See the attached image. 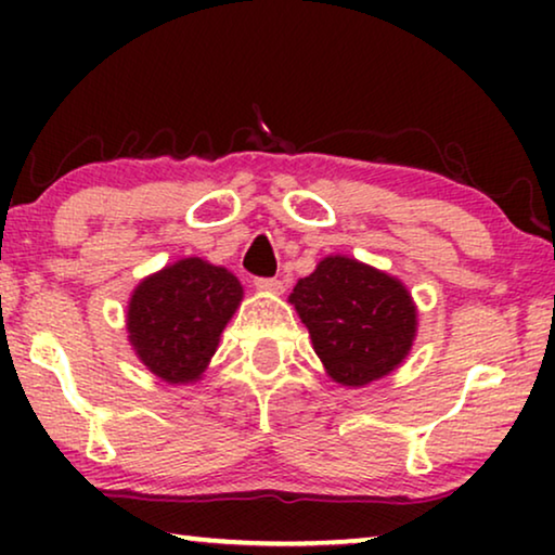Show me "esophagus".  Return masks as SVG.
Returning <instances> with one entry per match:
<instances>
[{
	"mask_svg": "<svg viewBox=\"0 0 555 555\" xmlns=\"http://www.w3.org/2000/svg\"><path fill=\"white\" fill-rule=\"evenodd\" d=\"M255 287L262 293H283V280L278 278H255Z\"/></svg>",
	"mask_w": 555,
	"mask_h": 555,
	"instance_id": "esophagus-1",
	"label": "esophagus"
}]
</instances>
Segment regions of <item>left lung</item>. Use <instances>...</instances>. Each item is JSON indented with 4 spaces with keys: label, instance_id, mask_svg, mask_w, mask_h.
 Returning <instances> with one entry per match:
<instances>
[{
    "label": "left lung",
    "instance_id": "1",
    "mask_svg": "<svg viewBox=\"0 0 555 555\" xmlns=\"http://www.w3.org/2000/svg\"><path fill=\"white\" fill-rule=\"evenodd\" d=\"M291 302L328 374L344 386L376 382L412 348L416 308L406 287L351 257H325Z\"/></svg>",
    "mask_w": 555,
    "mask_h": 555
}]
</instances>
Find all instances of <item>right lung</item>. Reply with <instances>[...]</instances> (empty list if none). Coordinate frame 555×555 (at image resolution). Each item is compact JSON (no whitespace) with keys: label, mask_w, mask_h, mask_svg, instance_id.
<instances>
[{"label":"right lung","mask_w":555,"mask_h":555,"mask_svg":"<svg viewBox=\"0 0 555 555\" xmlns=\"http://www.w3.org/2000/svg\"><path fill=\"white\" fill-rule=\"evenodd\" d=\"M240 300L242 285L232 272L186 257L135 287L128 302V338L164 382H196Z\"/></svg>","instance_id":"add662e5"}]
</instances>
